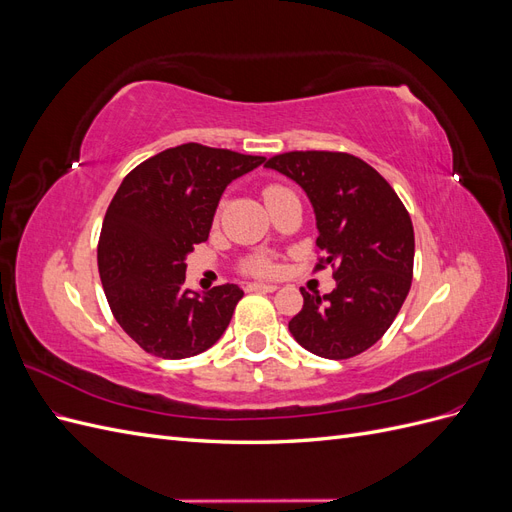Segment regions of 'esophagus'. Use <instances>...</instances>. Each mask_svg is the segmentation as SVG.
Instances as JSON below:
<instances>
[{
  "label": "esophagus",
  "mask_w": 512,
  "mask_h": 512,
  "mask_svg": "<svg viewBox=\"0 0 512 512\" xmlns=\"http://www.w3.org/2000/svg\"><path fill=\"white\" fill-rule=\"evenodd\" d=\"M247 290H250V292H275L277 286L275 284H258V282H254V284H247Z\"/></svg>",
  "instance_id": "34e87169"
}]
</instances>
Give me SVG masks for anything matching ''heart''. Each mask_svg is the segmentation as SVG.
<instances>
[{
	"label": "heart",
	"mask_w": 512,
	"mask_h": 512,
	"mask_svg": "<svg viewBox=\"0 0 512 512\" xmlns=\"http://www.w3.org/2000/svg\"><path fill=\"white\" fill-rule=\"evenodd\" d=\"M277 192H282V188H275V185H273V188H267V190H265V200H267L269 196L277 194ZM245 269L250 271V273H254V275H271V273H273V262L267 260V258H262V256H254V258L247 260Z\"/></svg>",
	"instance_id": "1"
}]
</instances>
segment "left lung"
<instances>
[{"instance_id": "1", "label": "left lung", "mask_w": 512, "mask_h": 512, "mask_svg": "<svg viewBox=\"0 0 512 512\" xmlns=\"http://www.w3.org/2000/svg\"><path fill=\"white\" fill-rule=\"evenodd\" d=\"M265 166L301 185L324 250L318 269H335L333 292L301 290L303 309L288 322L292 337L322 359L365 352L410 292L414 228L406 207L376 168L350 153L290 151Z\"/></svg>"}]
</instances>
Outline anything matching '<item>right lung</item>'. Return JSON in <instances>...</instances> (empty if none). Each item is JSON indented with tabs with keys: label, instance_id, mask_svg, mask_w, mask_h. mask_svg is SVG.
<instances>
[{
	"label": "right lung",
	"instance_id": "right-lung-1",
	"mask_svg": "<svg viewBox=\"0 0 512 512\" xmlns=\"http://www.w3.org/2000/svg\"><path fill=\"white\" fill-rule=\"evenodd\" d=\"M265 158L185 143L138 164L104 215L98 269L119 327L160 359H188L224 335L237 284L185 288V258L207 241L228 185Z\"/></svg>",
	"mask_w": 512,
	"mask_h": 512
}]
</instances>
